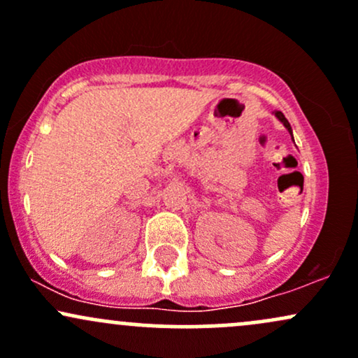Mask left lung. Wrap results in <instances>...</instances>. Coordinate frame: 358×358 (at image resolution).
Wrapping results in <instances>:
<instances>
[{"label":"left lung","instance_id":"1","mask_svg":"<svg viewBox=\"0 0 358 358\" xmlns=\"http://www.w3.org/2000/svg\"><path fill=\"white\" fill-rule=\"evenodd\" d=\"M275 116H277V118L280 120V122H282V125L287 128V130H289V134L292 135V128H291V125H289V122H287V120H286V116H284L282 113H280V111H275ZM292 140H294V138H292Z\"/></svg>","mask_w":358,"mask_h":358}]
</instances>
